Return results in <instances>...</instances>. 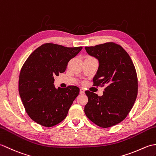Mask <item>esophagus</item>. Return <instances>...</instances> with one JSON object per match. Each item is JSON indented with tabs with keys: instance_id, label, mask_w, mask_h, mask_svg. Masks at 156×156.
<instances>
[{
	"instance_id": "obj_1",
	"label": "esophagus",
	"mask_w": 156,
	"mask_h": 156,
	"mask_svg": "<svg viewBox=\"0 0 156 156\" xmlns=\"http://www.w3.org/2000/svg\"><path fill=\"white\" fill-rule=\"evenodd\" d=\"M85 93L84 89L83 88H81L80 89V93H81V94H83V93Z\"/></svg>"
}]
</instances>
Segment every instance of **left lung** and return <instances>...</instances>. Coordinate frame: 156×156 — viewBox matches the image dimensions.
I'll return each instance as SVG.
<instances>
[{
  "instance_id": "obj_1",
  "label": "left lung",
  "mask_w": 156,
  "mask_h": 156,
  "mask_svg": "<svg viewBox=\"0 0 156 156\" xmlns=\"http://www.w3.org/2000/svg\"><path fill=\"white\" fill-rule=\"evenodd\" d=\"M85 49L99 61L93 85L106 87L102 96L85 91L88 97L85 115L101 127L115 126L127 117L137 98L138 83L134 65L123 47L114 43Z\"/></svg>"
}]
</instances>
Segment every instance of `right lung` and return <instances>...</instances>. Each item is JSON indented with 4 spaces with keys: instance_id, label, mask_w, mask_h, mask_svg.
I'll list each match as a JSON object with an SVG mask.
<instances>
[{
    "instance_id": "obj_1",
    "label": "right lung",
    "mask_w": 156,
    "mask_h": 156,
    "mask_svg": "<svg viewBox=\"0 0 156 156\" xmlns=\"http://www.w3.org/2000/svg\"><path fill=\"white\" fill-rule=\"evenodd\" d=\"M82 49L45 43L34 50L24 63L19 92L26 112L34 122L50 127L67 117L79 88L74 85L55 88L54 77L65 72L68 62Z\"/></svg>"
}]
</instances>
